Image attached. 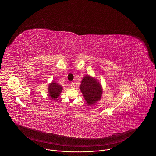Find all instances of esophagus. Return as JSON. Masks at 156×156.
I'll return each instance as SVG.
<instances>
[{
    "label": "esophagus",
    "instance_id": "1",
    "mask_svg": "<svg viewBox=\"0 0 156 156\" xmlns=\"http://www.w3.org/2000/svg\"><path fill=\"white\" fill-rule=\"evenodd\" d=\"M70 86H71V87L73 88H75V83H70Z\"/></svg>",
    "mask_w": 156,
    "mask_h": 156
}]
</instances>
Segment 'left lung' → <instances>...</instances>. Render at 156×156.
<instances>
[{
  "label": "left lung",
  "instance_id": "1",
  "mask_svg": "<svg viewBox=\"0 0 156 156\" xmlns=\"http://www.w3.org/2000/svg\"><path fill=\"white\" fill-rule=\"evenodd\" d=\"M79 88L88 106L93 105L101 100L103 87L95 77L86 75L83 77Z\"/></svg>",
  "mask_w": 156,
  "mask_h": 156
}]
</instances>
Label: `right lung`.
<instances>
[{
    "instance_id": "1",
    "label": "right lung",
    "mask_w": 156,
    "mask_h": 156,
    "mask_svg": "<svg viewBox=\"0 0 156 156\" xmlns=\"http://www.w3.org/2000/svg\"><path fill=\"white\" fill-rule=\"evenodd\" d=\"M63 90V87L56 82L52 81L48 86V96L52 99H56L60 96V94Z\"/></svg>"
}]
</instances>
